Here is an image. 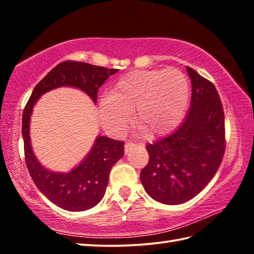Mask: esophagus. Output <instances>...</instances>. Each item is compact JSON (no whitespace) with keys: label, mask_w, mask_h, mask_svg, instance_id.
Here are the masks:
<instances>
[{"label":"esophagus","mask_w":254,"mask_h":254,"mask_svg":"<svg viewBox=\"0 0 254 254\" xmlns=\"http://www.w3.org/2000/svg\"><path fill=\"white\" fill-rule=\"evenodd\" d=\"M134 147V143H132L128 141V142L126 143V145H124V150H126V153H127L128 151H131V149Z\"/></svg>","instance_id":"esophagus-1"}]
</instances>
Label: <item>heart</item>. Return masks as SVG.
<instances>
[{"label":"heart","mask_w":254,"mask_h":254,"mask_svg":"<svg viewBox=\"0 0 254 254\" xmlns=\"http://www.w3.org/2000/svg\"><path fill=\"white\" fill-rule=\"evenodd\" d=\"M188 100V80L176 68L134 70L114 84L111 96L102 98L101 119L106 128L121 133L134 112L136 126L145 136L163 135L182 122Z\"/></svg>","instance_id":"obj_1"}]
</instances>
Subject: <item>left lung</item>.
<instances>
[{"label":"left lung","mask_w":254,"mask_h":254,"mask_svg":"<svg viewBox=\"0 0 254 254\" xmlns=\"http://www.w3.org/2000/svg\"><path fill=\"white\" fill-rule=\"evenodd\" d=\"M190 109L177 130L147 144L149 162L140 179L159 203L178 205L203 190L220 168L225 151L224 111L215 86L192 68Z\"/></svg>","instance_id":"left-lung-1"}]
</instances>
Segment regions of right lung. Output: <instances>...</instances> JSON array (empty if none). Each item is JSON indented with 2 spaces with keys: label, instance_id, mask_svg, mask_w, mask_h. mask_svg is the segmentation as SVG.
Wrapping results in <instances>:
<instances>
[{
  "label": "right lung",
  "instance_id": "right-lung-1",
  "mask_svg": "<svg viewBox=\"0 0 254 254\" xmlns=\"http://www.w3.org/2000/svg\"><path fill=\"white\" fill-rule=\"evenodd\" d=\"M118 70L72 60L63 62L37 84L24 107L22 136L30 176L47 198L66 210L81 212L100 203L105 195L112 167L123 157L124 142L97 136L91 151L79 166L67 174L54 173L45 168L32 151L29 131L33 106L41 95L62 86L79 88L96 103L98 88Z\"/></svg>",
  "mask_w": 254,
  "mask_h": 254
}]
</instances>
